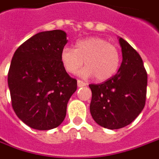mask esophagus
Returning a JSON list of instances; mask_svg holds the SVG:
<instances>
[{
  "label": "esophagus",
  "instance_id": "obj_1",
  "mask_svg": "<svg viewBox=\"0 0 159 159\" xmlns=\"http://www.w3.org/2000/svg\"><path fill=\"white\" fill-rule=\"evenodd\" d=\"M77 84H78V86H79V87H82V86H86V83H85V82H83L82 80H78Z\"/></svg>",
  "mask_w": 159,
  "mask_h": 159
}]
</instances>
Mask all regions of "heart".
Masks as SVG:
<instances>
[{"label": "heart", "instance_id": "heart-1", "mask_svg": "<svg viewBox=\"0 0 159 159\" xmlns=\"http://www.w3.org/2000/svg\"><path fill=\"white\" fill-rule=\"evenodd\" d=\"M61 64L69 73L80 71L83 77H93L104 81L117 73L120 64V52L113 44L99 37H90L75 42L74 48L65 47L61 52Z\"/></svg>", "mask_w": 159, "mask_h": 159}]
</instances>
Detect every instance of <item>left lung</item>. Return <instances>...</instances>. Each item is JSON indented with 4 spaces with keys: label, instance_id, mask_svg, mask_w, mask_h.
Returning a JSON list of instances; mask_svg holds the SVG:
<instances>
[{
    "label": "left lung",
    "instance_id": "left-lung-1",
    "mask_svg": "<svg viewBox=\"0 0 159 159\" xmlns=\"http://www.w3.org/2000/svg\"><path fill=\"white\" fill-rule=\"evenodd\" d=\"M122 63L118 73L107 81L91 84L90 111L102 127L116 130L132 123L144 109L147 73L143 61L126 40L119 38Z\"/></svg>",
    "mask_w": 159,
    "mask_h": 159
}]
</instances>
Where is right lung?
<instances>
[{
    "label": "right lung",
    "mask_w": 159,
    "mask_h": 159,
    "mask_svg": "<svg viewBox=\"0 0 159 159\" xmlns=\"http://www.w3.org/2000/svg\"><path fill=\"white\" fill-rule=\"evenodd\" d=\"M62 30L40 32L17 48L7 74L11 102L21 121L36 130L61 125L69 98L77 89L61 64V52L66 44Z\"/></svg>",
    "instance_id": "right-lung-1"
}]
</instances>
